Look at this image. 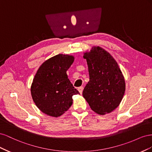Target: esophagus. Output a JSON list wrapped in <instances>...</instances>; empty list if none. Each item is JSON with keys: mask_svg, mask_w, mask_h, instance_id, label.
Segmentation results:
<instances>
[{"mask_svg": "<svg viewBox=\"0 0 152 152\" xmlns=\"http://www.w3.org/2000/svg\"><path fill=\"white\" fill-rule=\"evenodd\" d=\"M83 89H84V87H79V88H78V91H79V93H80V94H82V91H83Z\"/></svg>", "mask_w": 152, "mask_h": 152, "instance_id": "esophagus-1", "label": "esophagus"}]
</instances>
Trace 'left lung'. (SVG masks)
<instances>
[{"mask_svg": "<svg viewBox=\"0 0 152 152\" xmlns=\"http://www.w3.org/2000/svg\"><path fill=\"white\" fill-rule=\"evenodd\" d=\"M89 75L83 97L99 115L109 113L120 104L126 91L124 75L117 61L107 50L93 46L84 53Z\"/></svg>", "mask_w": 152, "mask_h": 152, "instance_id": "1", "label": "left lung"}]
</instances>
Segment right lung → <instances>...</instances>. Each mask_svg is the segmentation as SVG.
I'll use <instances>...</instances> for the list:
<instances>
[{"mask_svg": "<svg viewBox=\"0 0 152 152\" xmlns=\"http://www.w3.org/2000/svg\"><path fill=\"white\" fill-rule=\"evenodd\" d=\"M74 59L72 55L57 54L45 61L36 73L31 95L37 108L47 115L61 116L72 106V96L79 94L66 74Z\"/></svg>", "mask_w": 152, "mask_h": 152, "instance_id": "add662e5", "label": "right lung"}]
</instances>
